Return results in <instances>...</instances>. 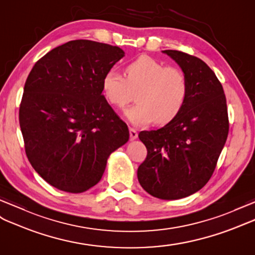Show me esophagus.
Masks as SVG:
<instances>
[{"label": "esophagus", "mask_w": 255, "mask_h": 255, "mask_svg": "<svg viewBox=\"0 0 255 255\" xmlns=\"http://www.w3.org/2000/svg\"><path fill=\"white\" fill-rule=\"evenodd\" d=\"M137 136H138L137 131H136V129L133 128H129V138H131V140H134L137 138Z\"/></svg>", "instance_id": "esophagus-1"}]
</instances>
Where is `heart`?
Segmentation results:
<instances>
[{
	"instance_id": "1",
	"label": "heart",
	"mask_w": 255,
	"mask_h": 255,
	"mask_svg": "<svg viewBox=\"0 0 255 255\" xmlns=\"http://www.w3.org/2000/svg\"><path fill=\"white\" fill-rule=\"evenodd\" d=\"M103 93L116 108H123L135 95L134 106L126 110L128 120L135 126L152 121L166 124L178 116L188 97V79L176 67H165L150 56H140L126 68V77L110 69L103 79Z\"/></svg>"
}]
</instances>
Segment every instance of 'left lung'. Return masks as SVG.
I'll return each mask as SVG.
<instances>
[{
	"label": "left lung",
	"mask_w": 255,
	"mask_h": 255,
	"mask_svg": "<svg viewBox=\"0 0 255 255\" xmlns=\"http://www.w3.org/2000/svg\"><path fill=\"white\" fill-rule=\"evenodd\" d=\"M188 79V97L178 116L157 131H141L147 157L137 170L140 186L164 200L195 194L212 176L224 147L228 114L224 90L200 58L173 49L163 51Z\"/></svg>",
	"instance_id": "8db88e82"
}]
</instances>
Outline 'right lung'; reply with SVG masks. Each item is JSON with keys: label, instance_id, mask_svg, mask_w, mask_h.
Masks as SVG:
<instances>
[{"label": "right lung", "instance_id": "add662e5", "mask_svg": "<svg viewBox=\"0 0 255 255\" xmlns=\"http://www.w3.org/2000/svg\"><path fill=\"white\" fill-rule=\"evenodd\" d=\"M124 56L120 47L74 40L36 61L24 83L19 124L29 162L59 190L95 186L128 128L103 93V79Z\"/></svg>", "mask_w": 255, "mask_h": 255}]
</instances>
